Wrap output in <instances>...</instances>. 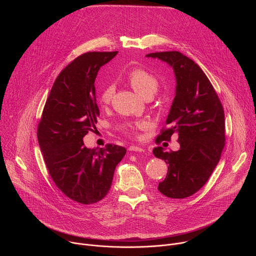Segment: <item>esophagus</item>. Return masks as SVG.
<instances>
[{"label": "esophagus", "mask_w": 256, "mask_h": 256, "mask_svg": "<svg viewBox=\"0 0 256 256\" xmlns=\"http://www.w3.org/2000/svg\"><path fill=\"white\" fill-rule=\"evenodd\" d=\"M128 151H130V152H138V153H144V149L138 147V146H130Z\"/></svg>", "instance_id": "34e87169"}]
</instances>
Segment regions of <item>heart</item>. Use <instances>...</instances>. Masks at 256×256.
<instances>
[{
	"instance_id": "obj_1",
	"label": "heart",
	"mask_w": 256,
	"mask_h": 256,
	"mask_svg": "<svg viewBox=\"0 0 256 256\" xmlns=\"http://www.w3.org/2000/svg\"><path fill=\"white\" fill-rule=\"evenodd\" d=\"M128 80L130 84L132 85V89L140 95L142 96L147 92H153L155 93L158 87V81L157 79L150 74L144 68H132L128 74ZM114 85H107L105 86L99 95V101L102 104H107L110 102L112 96H114ZM150 128V124L148 122H138L134 124V128L138 130H146Z\"/></svg>"
}]
</instances>
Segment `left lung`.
Here are the masks:
<instances>
[{"label": "left lung", "mask_w": 256, "mask_h": 256, "mask_svg": "<svg viewBox=\"0 0 256 256\" xmlns=\"http://www.w3.org/2000/svg\"><path fill=\"white\" fill-rule=\"evenodd\" d=\"M168 64L176 80L175 97L156 142L178 136L180 149H153L155 157L168 164L158 190L170 198H186L200 190L220 161L225 146L224 109L212 85L192 60L179 52L146 56Z\"/></svg>", "instance_id": "1"}]
</instances>
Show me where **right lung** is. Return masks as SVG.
<instances>
[{
  "label": "right lung",
  "instance_id": "add662e5",
  "mask_svg": "<svg viewBox=\"0 0 256 256\" xmlns=\"http://www.w3.org/2000/svg\"><path fill=\"white\" fill-rule=\"evenodd\" d=\"M116 54L87 52L68 64L54 83L38 124V144L52 179L64 194L83 204L108 194L126 153L120 146L89 149L83 142L99 116L94 84L98 70Z\"/></svg>",
  "mask_w": 256,
  "mask_h": 256
}]
</instances>
